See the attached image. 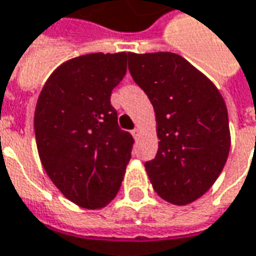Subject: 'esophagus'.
Returning <instances> with one entry per match:
<instances>
[{"mask_svg": "<svg viewBox=\"0 0 256 256\" xmlns=\"http://www.w3.org/2000/svg\"><path fill=\"white\" fill-rule=\"evenodd\" d=\"M132 134H133L134 138H138V137H140V134H141L140 128H133V130H132Z\"/></svg>", "mask_w": 256, "mask_h": 256, "instance_id": "esophagus-1", "label": "esophagus"}]
</instances>
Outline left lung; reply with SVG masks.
<instances>
[{"label":"left lung","instance_id":"8db88e82","mask_svg":"<svg viewBox=\"0 0 256 256\" xmlns=\"http://www.w3.org/2000/svg\"><path fill=\"white\" fill-rule=\"evenodd\" d=\"M128 70L152 104L158 152L146 162L154 190L187 205L212 187L230 151L228 108L216 86L173 52L128 55Z\"/></svg>","mask_w":256,"mask_h":256}]
</instances>
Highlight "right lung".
<instances>
[{"label":"right lung","mask_w":256,"mask_h":256,"mask_svg":"<svg viewBox=\"0 0 256 256\" xmlns=\"http://www.w3.org/2000/svg\"><path fill=\"white\" fill-rule=\"evenodd\" d=\"M128 55L96 52L66 60L51 73L37 100L34 133L42 168L82 208L108 205L132 158L133 137L120 130L110 105Z\"/></svg>","instance_id":"add662e5"}]
</instances>
